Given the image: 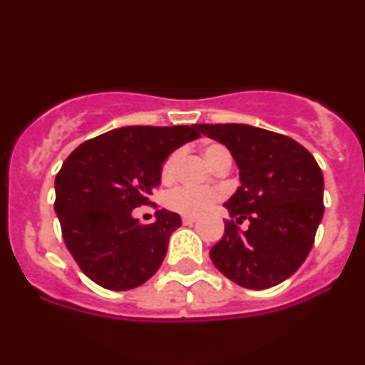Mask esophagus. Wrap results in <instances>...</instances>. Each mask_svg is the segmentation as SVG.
Wrapping results in <instances>:
<instances>
[{"instance_id":"obj_1","label":"esophagus","mask_w":365,"mask_h":365,"mask_svg":"<svg viewBox=\"0 0 365 365\" xmlns=\"http://www.w3.org/2000/svg\"><path fill=\"white\" fill-rule=\"evenodd\" d=\"M182 221H183V225H194L197 221V217L195 216H183Z\"/></svg>"}]
</instances>
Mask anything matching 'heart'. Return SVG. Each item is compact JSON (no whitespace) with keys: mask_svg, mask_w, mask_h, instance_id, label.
<instances>
[{"mask_svg":"<svg viewBox=\"0 0 365 365\" xmlns=\"http://www.w3.org/2000/svg\"><path fill=\"white\" fill-rule=\"evenodd\" d=\"M204 158L209 165L215 168L221 159H230V153L223 145L220 144H207L202 149ZM180 161V153H173L166 158V161L161 166V180L165 183H168L173 180L175 171H177ZM220 200V194L215 190H206V188H190V187H178L175 190H171L166 195V206L171 211H177L180 215L185 216H199L202 212H206L207 209H211L215 204Z\"/></svg>","mask_w":365,"mask_h":365,"instance_id":"heart-1","label":"heart"}]
</instances>
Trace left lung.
<instances>
[{
  "label": "left lung",
  "mask_w": 365,
  "mask_h": 365,
  "mask_svg": "<svg viewBox=\"0 0 365 365\" xmlns=\"http://www.w3.org/2000/svg\"><path fill=\"white\" fill-rule=\"evenodd\" d=\"M228 148L240 187L225 202L245 232L225 221V235L209 250L211 261L233 283L264 290L295 273L311 252L324 204V180L304 145L282 133L242 123L197 125Z\"/></svg>",
  "instance_id": "1"
}]
</instances>
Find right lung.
Instances as JSON below:
<instances>
[{"label": "right lung", "mask_w": 365, "mask_h": 365, "mask_svg": "<svg viewBox=\"0 0 365 365\" xmlns=\"http://www.w3.org/2000/svg\"><path fill=\"white\" fill-rule=\"evenodd\" d=\"M199 137L197 125L121 127L83 142L65 159L54 180V211L66 249L87 278L123 292L159 269L182 220L159 209L156 221L144 225L132 211L150 204L166 158Z\"/></svg>", "instance_id": "obj_1"}]
</instances>
